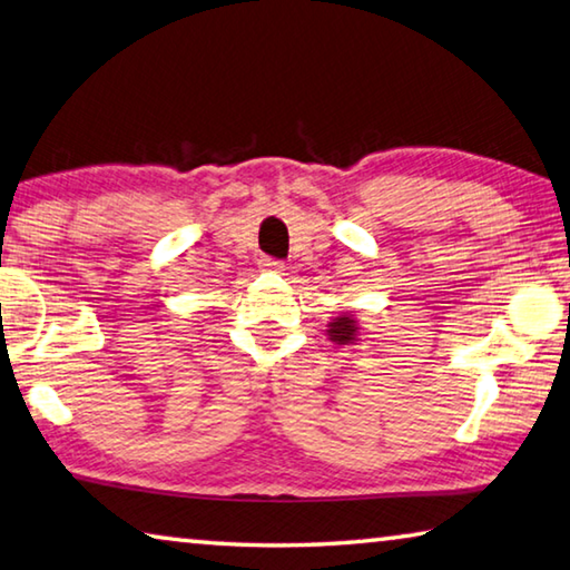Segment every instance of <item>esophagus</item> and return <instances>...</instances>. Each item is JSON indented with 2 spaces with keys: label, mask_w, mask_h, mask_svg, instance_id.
<instances>
[{
  "label": "esophagus",
  "mask_w": 570,
  "mask_h": 570,
  "mask_svg": "<svg viewBox=\"0 0 570 570\" xmlns=\"http://www.w3.org/2000/svg\"><path fill=\"white\" fill-rule=\"evenodd\" d=\"M262 266L266 268V272H284V264L276 262V258H268V256L262 258Z\"/></svg>",
  "instance_id": "34e87169"
}]
</instances>
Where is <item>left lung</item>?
<instances>
[{
    "instance_id": "left-lung-1",
    "label": "left lung",
    "mask_w": 570,
    "mask_h": 570,
    "mask_svg": "<svg viewBox=\"0 0 570 570\" xmlns=\"http://www.w3.org/2000/svg\"><path fill=\"white\" fill-rule=\"evenodd\" d=\"M326 336L328 341H334L338 346H354L356 341H361V326L356 314L351 312H341L326 324Z\"/></svg>"
}]
</instances>
